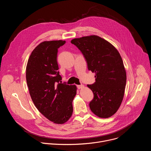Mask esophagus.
<instances>
[{
    "label": "esophagus",
    "instance_id": "1",
    "mask_svg": "<svg viewBox=\"0 0 151 151\" xmlns=\"http://www.w3.org/2000/svg\"><path fill=\"white\" fill-rule=\"evenodd\" d=\"M77 87L78 89H81V88H82L83 87V85H78Z\"/></svg>",
    "mask_w": 151,
    "mask_h": 151
}]
</instances>
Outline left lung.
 Returning <instances> with one entry per match:
<instances>
[{
    "mask_svg": "<svg viewBox=\"0 0 151 151\" xmlns=\"http://www.w3.org/2000/svg\"><path fill=\"white\" fill-rule=\"evenodd\" d=\"M71 43L83 54L88 70L96 74V82L87 85L94 94L91 111L100 118L112 116L122 101L127 81L119 52L110 42L96 35L75 38Z\"/></svg>",
    "mask_w": 151,
    "mask_h": 151,
    "instance_id": "8db88e82",
    "label": "left lung"
}]
</instances>
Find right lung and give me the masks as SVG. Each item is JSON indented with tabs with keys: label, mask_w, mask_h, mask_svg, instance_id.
I'll return each instance as SVG.
<instances>
[{
	"label": "right lung",
	"mask_w": 151,
	"mask_h": 151,
	"mask_svg": "<svg viewBox=\"0 0 151 151\" xmlns=\"http://www.w3.org/2000/svg\"><path fill=\"white\" fill-rule=\"evenodd\" d=\"M65 43L62 40L41 42L32 52L26 66L27 84L34 104L45 117L57 124L66 122L71 117L77 90L75 85L59 83L58 48Z\"/></svg>",
	"instance_id": "add662e5"
}]
</instances>
